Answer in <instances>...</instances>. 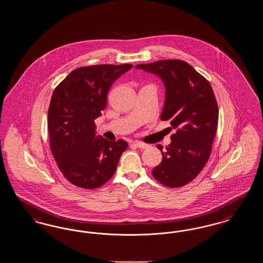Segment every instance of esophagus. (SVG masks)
Segmentation results:
<instances>
[{
	"instance_id": "esophagus-1",
	"label": "esophagus",
	"mask_w": 263,
	"mask_h": 263,
	"mask_svg": "<svg viewBox=\"0 0 263 263\" xmlns=\"http://www.w3.org/2000/svg\"><path fill=\"white\" fill-rule=\"evenodd\" d=\"M134 145L138 147L139 149H147L148 147H149V145H147V144H145V143H142V142H135L134 143Z\"/></svg>"
}]
</instances>
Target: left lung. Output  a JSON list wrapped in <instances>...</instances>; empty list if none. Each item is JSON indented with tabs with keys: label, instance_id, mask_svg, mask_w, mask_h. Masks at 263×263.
<instances>
[{
	"label": "left lung",
	"instance_id": "1",
	"mask_svg": "<svg viewBox=\"0 0 263 263\" xmlns=\"http://www.w3.org/2000/svg\"><path fill=\"white\" fill-rule=\"evenodd\" d=\"M136 69L158 76L165 88L162 120H171L176 133L163 152L153 176L163 185L180 187L199 175L207 163L218 124V105L209 82L188 63L162 60Z\"/></svg>",
	"mask_w": 263,
	"mask_h": 263
}]
</instances>
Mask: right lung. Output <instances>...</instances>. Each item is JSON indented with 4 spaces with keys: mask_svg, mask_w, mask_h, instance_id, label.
I'll list each match as a JSON object with an SVG mask.
<instances>
[{
    "mask_svg": "<svg viewBox=\"0 0 263 263\" xmlns=\"http://www.w3.org/2000/svg\"><path fill=\"white\" fill-rule=\"evenodd\" d=\"M133 66L96 65L78 68L54 89L48 109L50 149L63 175L74 185L93 189L114 175L127 142L97 135L113 83Z\"/></svg>",
    "mask_w": 263,
    "mask_h": 263,
    "instance_id": "obj_1",
    "label": "right lung"
}]
</instances>
